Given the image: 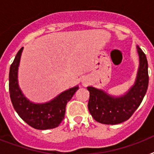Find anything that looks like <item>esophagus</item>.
<instances>
[{
	"label": "esophagus",
	"instance_id": "obj_1",
	"mask_svg": "<svg viewBox=\"0 0 154 154\" xmlns=\"http://www.w3.org/2000/svg\"><path fill=\"white\" fill-rule=\"evenodd\" d=\"M82 85H83L84 86H87V85H89V80L85 79V78H84V79L82 80Z\"/></svg>",
	"mask_w": 154,
	"mask_h": 154
}]
</instances>
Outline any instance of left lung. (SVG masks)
<instances>
[{"label": "left lung", "instance_id": "1", "mask_svg": "<svg viewBox=\"0 0 154 154\" xmlns=\"http://www.w3.org/2000/svg\"><path fill=\"white\" fill-rule=\"evenodd\" d=\"M139 67L135 83L125 95L112 97L101 89L89 86V112L94 120L101 124L117 125L131 117L146 95L149 85L148 61L144 52L137 46Z\"/></svg>", "mask_w": 154, "mask_h": 154}]
</instances>
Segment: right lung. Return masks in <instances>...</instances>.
Instances as JSON below:
<instances>
[{
    "label": "right lung",
    "mask_w": 154,
    "mask_h": 154,
    "mask_svg": "<svg viewBox=\"0 0 154 154\" xmlns=\"http://www.w3.org/2000/svg\"><path fill=\"white\" fill-rule=\"evenodd\" d=\"M23 47L18 51L9 70V94L14 109L21 119L32 128L49 129L57 127L65 117V107L78 85L65 90L49 102L35 104L28 100L18 85L17 72Z\"/></svg>",
    "instance_id": "add662e5"
}]
</instances>
